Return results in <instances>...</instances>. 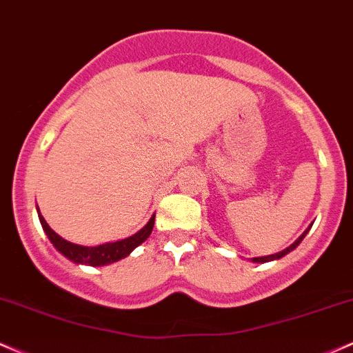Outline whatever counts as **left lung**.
Here are the masks:
<instances>
[{"label": "left lung", "mask_w": 353, "mask_h": 353, "mask_svg": "<svg viewBox=\"0 0 353 353\" xmlns=\"http://www.w3.org/2000/svg\"><path fill=\"white\" fill-rule=\"evenodd\" d=\"M312 225H314V223H310V227H308L307 230H305V232L302 233V235H300L299 239H296V240L294 241V243L290 245V247H287V248H285V250L279 252V253H273V255H267V256H255V259H252L250 262H253V263H267V262H273V260H279V259H282V256L287 255V253H290L292 250H295V248L299 247V245H300V241H302V240L305 239V235H307V233H308V230L312 228Z\"/></svg>", "instance_id": "8db88e82"}]
</instances>
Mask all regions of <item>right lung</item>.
<instances>
[{"label": "right lung", "mask_w": 353, "mask_h": 353, "mask_svg": "<svg viewBox=\"0 0 353 353\" xmlns=\"http://www.w3.org/2000/svg\"><path fill=\"white\" fill-rule=\"evenodd\" d=\"M37 212H38V219L39 223H41L43 230L48 235V239L53 247L61 253L63 256L71 260L73 263L77 265H90V267H103V265H110L118 262V260L125 259L132 253L138 245H141L143 241L148 239L150 233H152L153 225H155V215L148 220V223L145 225L143 228L138 230L137 233L128 239L123 240H117V241H108V243H101L97 245V247H83V245H77L71 243V241L65 240L63 236H59L57 232H53L46 220L43 219V215L39 213V208L37 205Z\"/></svg>", "instance_id": "right-lung-1"}]
</instances>
